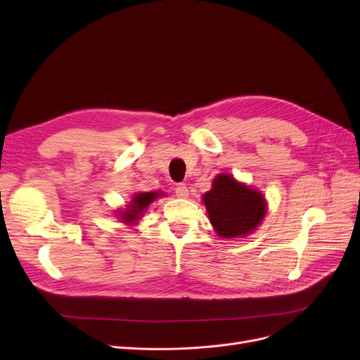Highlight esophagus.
I'll use <instances>...</instances> for the list:
<instances>
[{
  "mask_svg": "<svg viewBox=\"0 0 360 360\" xmlns=\"http://www.w3.org/2000/svg\"><path fill=\"white\" fill-rule=\"evenodd\" d=\"M176 195L179 198H188L189 197V189H188L186 184H177Z\"/></svg>",
  "mask_w": 360,
  "mask_h": 360,
  "instance_id": "1",
  "label": "esophagus"
}]
</instances>
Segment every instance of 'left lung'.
Masks as SVG:
<instances>
[{
    "label": "left lung",
    "mask_w": 360,
    "mask_h": 360,
    "mask_svg": "<svg viewBox=\"0 0 360 360\" xmlns=\"http://www.w3.org/2000/svg\"><path fill=\"white\" fill-rule=\"evenodd\" d=\"M216 234L224 238L245 237L255 231L267 212L264 195L238 183L231 174H219L202 195Z\"/></svg>",
    "instance_id": "1"
}]
</instances>
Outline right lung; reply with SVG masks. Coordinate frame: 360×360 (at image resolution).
Here are the masks:
<instances>
[{
    "label": "right lung",
    "instance_id": "1",
    "mask_svg": "<svg viewBox=\"0 0 360 360\" xmlns=\"http://www.w3.org/2000/svg\"><path fill=\"white\" fill-rule=\"evenodd\" d=\"M162 195L163 193L160 192H138L132 197V201L127 204V209L118 212L117 216H120V219L126 224H135L147 210V207Z\"/></svg>",
    "mask_w": 360,
    "mask_h": 360
}]
</instances>
